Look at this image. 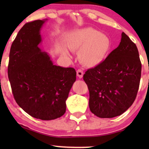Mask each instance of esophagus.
<instances>
[{
    "mask_svg": "<svg viewBox=\"0 0 149 149\" xmlns=\"http://www.w3.org/2000/svg\"><path fill=\"white\" fill-rule=\"evenodd\" d=\"M83 74H84V72H83V71L81 70V69H78V70H77V75L79 78H82Z\"/></svg>",
    "mask_w": 149,
    "mask_h": 149,
    "instance_id": "obj_1",
    "label": "esophagus"
}]
</instances>
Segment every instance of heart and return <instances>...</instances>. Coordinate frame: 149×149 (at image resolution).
Returning <instances> with one entry per match:
<instances>
[{"label":"heart","mask_w":149,"mask_h":149,"mask_svg":"<svg viewBox=\"0 0 149 149\" xmlns=\"http://www.w3.org/2000/svg\"><path fill=\"white\" fill-rule=\"evenodd\" d=\"M68 47L71 51L79 50V59L83 65L93 67L104 60L111 48V41L106 34L92 28H86L77 30L72 34ZM64 53L70 56L66 49Z\"/></svg>","instance_id":"obj_1"}]
</instances>
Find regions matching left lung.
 I'll return each instance as SVG.
<instances>
[{"label":"left lung","instance_id":"1","mask_svg":"<svg viewBox=\"0 0 149 149\" xmlns=\"http://www.w3.org/2000/svg\"><path fill=\"white\" fill-rule=\"evenodd\" d=\"M141 70L137 47L122 32L119 45L83 75L91 113L100 118H113L127 111L137 95Z\"/></svg>","mask_w":149,"mask_h":149}]
</instances>
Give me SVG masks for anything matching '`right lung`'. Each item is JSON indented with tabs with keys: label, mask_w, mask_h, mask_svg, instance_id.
Listing matches in <instances>:
<instances>
[{
	"label": "right lung",
	"mask_w": 149,
	"mask_h": 149,
	"mask_svg": "<svg viewBox=\"0 0 149 149\" xmlns=\"http://www.w3.org/2000/svg\"><path fill=\"white\" fill-rule=\"evenodd\" d=\"M46 21L28 22L20 29L10 49L8 77L17 104L32 117L47 121L65 113L77 72L54 65L38 47L40 30Z\"/></svg>",
	"instance_id": "1"
}]
</instances>
